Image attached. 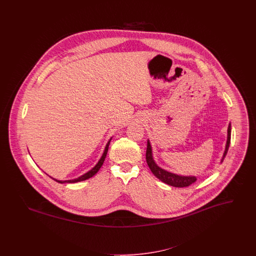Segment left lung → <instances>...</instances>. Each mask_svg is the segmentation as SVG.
Here are the masks:
<instances>
[{"mask_svg": "<svg viewBox=\"0 0 256 256\" xmlns=\"http://www.w3.org/2000/svg\"><path fill=\"white\" fill-rule=\"evenodd\" d=\"M230 136H232V124H230L228 128V140H226V150H224L222 158L220 160V163L224 161V159L228 154L230 144ZM146 160L152 172L162 182L166 183L168 185L174 186V187H187V186L191 185L192 183L196 182V180L195 176H180V174L170 172L168 170L160 168L154 160L152 150V146H150V143L148 140V144H146Z\"/></svg>", "mask_w": 256, "mask_h": 256, "instance_id": "obj_1", "label": "left lung"}]
</instances>
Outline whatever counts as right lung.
<instances>
[{"label":"right lung","instance_id":"right-lung-1","mask_svg":"<svg viewBox=\"0 0 256 256\" xmlns=\"http://www.w3.org/2000/svg\"><path fill=\"white\" fill-rule=\"evenodd\" d=\"M110 141H111V138L110 139V141L108 142V144H106V148H104V154H102V158L98 160V162L97 164H96V166L94 167V168H92L91 170H89V172H87L86 174H82V176H80V178H74V180H56V178H52L54 180H56V182L60 183H74V182H82V180H88V178H92L93 176H95L96 174L98 172V170H100V168L102 166V164H104V159H106V154H108V146H110Z\"/></svg>","mask_w":256,"mask_h":256}]
</instances>
